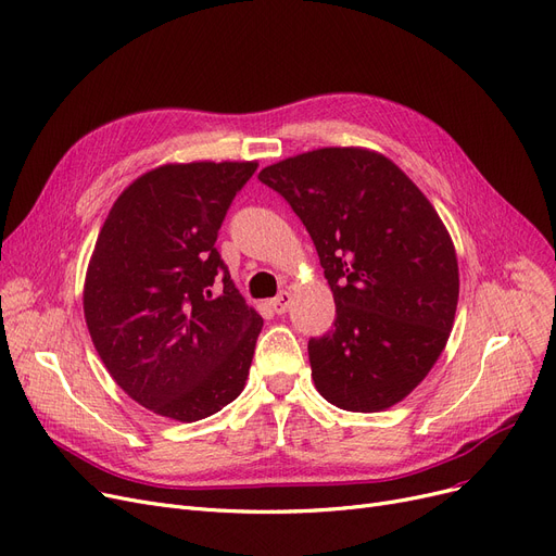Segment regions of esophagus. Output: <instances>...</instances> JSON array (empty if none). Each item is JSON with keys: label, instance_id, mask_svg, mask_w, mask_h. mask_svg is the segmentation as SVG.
Instances as JSON below:
<instances>
[{"label": "esophagus", "instance_id": "esophagus-1", "mask_svg": "<svg viewBox=\"0 0 556 556\" xmlns=\"http://www.w3.org/2000/svg\"><path fill=\"white\" fill-rule=\"evenodd\" d=\"M270 306L275 308V313H279V316H283V313L288 311V306H291V293L281 291L275 300H270Z\"/></svg>", "mask_w": 556, "mask_h": 556}]
</instances>
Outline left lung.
I'll use <instances>...</instances> for the list:
<instances>
[{
  "mask_svg": "<svg viewBox=\"0 0 556 556\" xmlns=\"http://www.w3.org/2000/svg\"><path fill=\"white\" fill-rule=\"evenodd\" d=\"M306 227L336 302L308 341L318 393L372 414L412 393L441 356L458 300L452 238L429 200L386 156L325 148L263 167Z\"/></svg>",
  "mask_w": 556,
  "mask_h": 556,
  "instance_id": "left-lung-1",
  "label": "left lung"
}]
</instances>
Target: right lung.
I'll use <instances>...</instances> for the list:
<instances>
[{
  "mask_svg": "<svg viewBox=\"0 0 556 556\" xmlns=\"http://www.w3.org/2000/svg\"><path fill=\"white\" fill-rule=\"evenodd\" d=\"M258 163L161 165L113 204L84 288L90 338L131 400L179 422L243 391L263 320L215 240Z\"/></svg>",
  "mask_w": 556,
  "mask_h": 556,
  "instance_id": "obj_1",
  "label": "right lung"
}]
</instances>
